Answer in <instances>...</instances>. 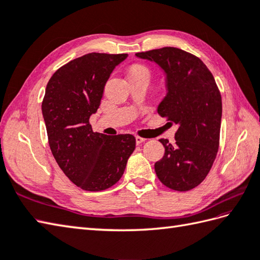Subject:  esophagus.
I'll return each instance as SVG.
<instances>
[{
	"mask_svg": "<svg viewBox=\"0 0 260 260\" xmlns=\"http://www.w3.org/2000/svg\"><path fill=\"white\" fill-rule=\"evenodd\" d=\"M135 140H136V144H141V143L146 141V139H144V137H141V136H135Z\"/></svg>",
	"mask_w": 260,
	"mask_h": 260,
	"instance_id": "esophagus-1",
	"label": "esophagus"
}]
</instances>
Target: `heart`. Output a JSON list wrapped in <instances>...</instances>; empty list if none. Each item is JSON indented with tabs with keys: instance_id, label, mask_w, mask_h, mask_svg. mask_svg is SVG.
I'll use <instances>...</instances> for the list:
<instances>
[{
	"instance_id": "1",
	"label": "heart",
	"mask_w": 260,
	"mask_h": 260,
	"mask_svg": "<svg viewBox=\"0 0 260 260\" xmlns=\"http://www.w3.org/2000/svg\"><path fill=\"white\" fill-rule=\"evenodd\" d=\"M136 71H146V73H148L147 68L144 67V66H141V64H136L131 69V73H136Z\"/></svg>"
}]
</instances>
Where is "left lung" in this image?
Instances as JSON below:
<instances>
[{
    "instance_id": "obj_1",
    "label": "left lung",
    "mask_w": 260,
    "mask_h": 260,
    "mask_svg": "<svg viewBox=\"0 0 260 260\" xmlns=\"http://www.w3.org/2000/svg\"><path fill=\"white\" fill-rule=\"evenodd\" d=\"M136 57L164 70L168 93L157 113L179 125L174 144L159 140L165 153L154 165L157 178L175 191L194 189L206 179L218 153L222 115L219 88L202 60L179 48L137 52Z\"/></svg>"
}]
</instances>
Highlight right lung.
Masks as SVG:
<instances>
[{
    "label": "right lung",
    "instance_id": "add662e5",
    "mask_svg": "<svg viewBox=\"0 0 260 260\" xmlns=\"http://www.w3.org/2000/svg\"><path fill=\"white\" fill-rule=\"evenodd\" d=\"M126 58L127 53H87L60 67L46 88L42 115L49 146L60 169L82 190L113 186L135 150L133 135L108 136L89 124L110 74Z\"/></svg>",
    "mask_w": 260,
    "mask_h": 260
}]
</instances>
